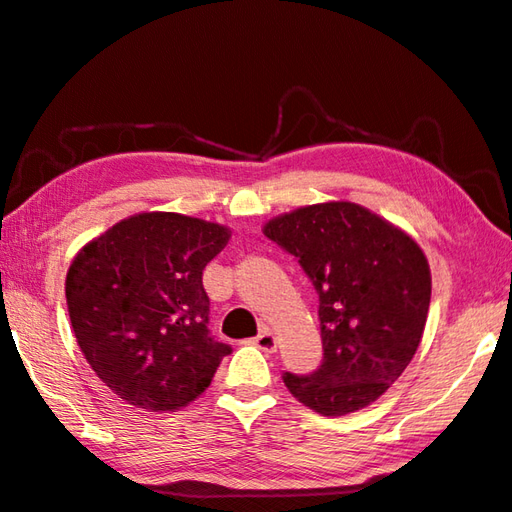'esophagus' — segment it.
Masks as SVG:
<instances>
[{
  "instance_id": "esophagus-1",
  "label": "esophagus",
  "mask_w": 512,
  "mask_h": 512,
  "mask_svg": "<svg viewBox=\"0 0 512 512\" xmlns=\"http://www.w3.org/2000/svg\"><path fill=\"white\" fill-rule=\"evenodd\" d=\"M254 344H256V348H260V350H265V352H276V348H278V339H276V335L269 331V328H263V331L258 333V337L254 339Z\"/></svg>"
}]
</instances>
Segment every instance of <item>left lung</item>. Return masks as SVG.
Instances as JSON below:
<instances>
[{
    "mask_svg": "<svg viewBox=\"0 0 512 512\" xmlns=\"http://www.w3.org/2000/svg\"><path fill=\"white\" fill-rule=\"evenodd\" d=\"M298 258L320 298L324 359L315 372H285L289 392L322 416L374 403L410 366L425 331L431 274L410 234L368 208L328 201L265 223Z\"/></svg>",
    "mask_w": 512,
    "mask_h": 512,
    "instance_id": "8db88e82",
    "label": "left lung"
}]
</instances>
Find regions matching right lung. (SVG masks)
Here are the masks:
<instances>
[{
    "label": "right lung",
    "mask_w": 512,
    "mask_h": 512,
    "mask_svg": "<svg viewBox=\"0 0 512 512\" xmlns=\"http://www.w3.org/2000/svg\"><path fill=\"white\" fill-rule=\"evenodd\" d=\"M230 236L219 223L142 212L74 256L65 298L76 342L118 399L175 412L206 392L232 348L208 331L201 276Z\"/></svg>",
    "instance_id": "right-lung-1"
}]
</instances>
